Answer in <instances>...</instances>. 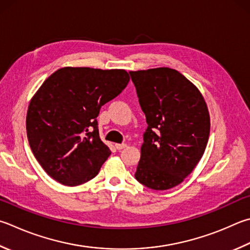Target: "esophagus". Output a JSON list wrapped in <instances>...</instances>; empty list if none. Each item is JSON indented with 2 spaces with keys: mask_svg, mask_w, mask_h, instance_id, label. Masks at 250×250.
I'll list each match as a JSON object with an SVG mask.
<instances>
[{
  "mask_svg": "<svg viewBox=\"0 0 250 250\" xmlns=\"http://www.w3.org/2000/svg\"><path fill=\"white\" fill-rule=\"evenodd\" d=\"M115 146H116V148H117V149H119V151H120V149H122V148L126 147V144H125V143H122V144L117 143V144L115 145Z\"/></svg>",
  "mask_w": 250,
  "mask_h": 250,
  "instance_id": "1",
  "label": "esophagus"
}]
</instances>
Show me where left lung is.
<instances>
[{
	"instance_id": "1",
	"label": "left lung",
	"mask_w": 250,
	"mask_h": 250,
	"mask_svg": "<svg viewBox=\"0 0 250 250\" xmlns=\"http://www.w3.org/2000/svg\"><path fill=\"white\" fill-rule=\"evenodd\" d=\"M129 73L147 124L134 176L147 188H174L191 174L206 151L207 104L196 86L174 69Z\"/></svg>"
}]
</instances>
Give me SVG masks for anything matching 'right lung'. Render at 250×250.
<instances>
[{
	"mask_svg": "<svg viewBox=\"0 0 250 250\" xmlns=\"http://www.w3.org/2000/svg\"><path fill=\"white\" fill-rule=\"evenodd\" d=\"M129 81L125 70L66 66L43 82L30 101L26 130L36 160L51 178L72 187L98 174L111 152L99 138L96 118Z\"/></svg>",
	"mask_w": 250,
	"mask_h": 250,
	"instance_id": "obj_1",
	"label": "right lung"
}]
</instances>
